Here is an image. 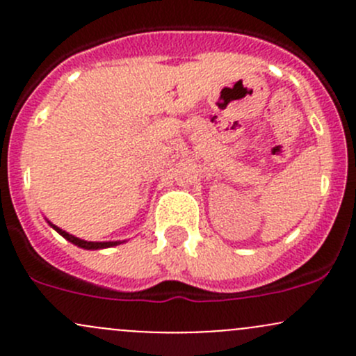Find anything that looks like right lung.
Instances as JSON below:
<instances>
[{"label":"right lung","instance_id":"obj_1","mask_svg":"<svg viewBox=\"0 0 356 356\" xmlns=\"http://www.w3.org/2000/svg\"><path fill=\"white\" fill-rule=\"evenodd\" d=\"M48 224L51 225V227L55 229V231L58 232L60 236H63V238H65L67 241H70L72 245H75V246H79V248H84V250H103V248L117 246V245H120V243H122V241H103V243H96V241H84V239H79V238H75V236H72V234H68V232L62 231V229L56 227V225H53L51 222H49V220H48Z\"/></svg>","mask_w":356,"mask_h":356}]
</instances>
